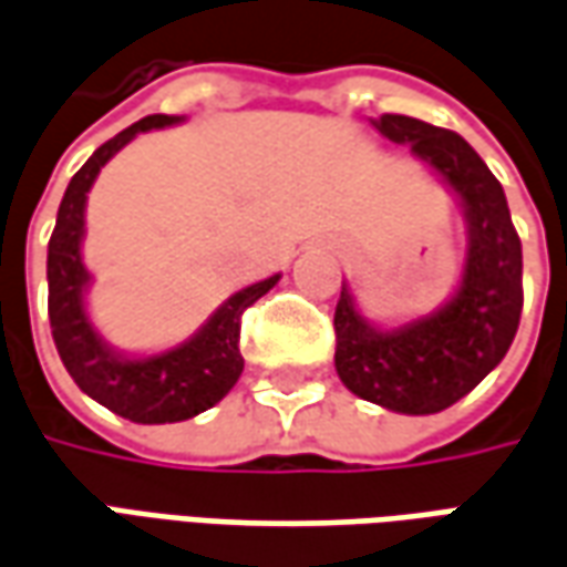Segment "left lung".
<instances>
[{
    "instance_id": "1",
    "label": "left lung",
    "mask_w": 567,
    "mask_h": 567,
    "mask_svg": "<svg viewBox=\"0 0 567 567\" xmlns=\"http://www.w3.org/2000/svg\"><path fill=\"white\" fill-rule=\"evenodd\" d=\"M373 126L389 142L410 144L454 187L470 246L454 299L395 330L364 321L342 287L333 315L336 373L364 401L423 416L470 395L513 346L525 302L522 240L503 187L466 138L401 113H382Z\"/></svg>"
}]
</instances>
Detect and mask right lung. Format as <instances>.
Masks as SVG:
<instances>
[{"instance_id": "1", "label": "right lung", "mask_w": 567, "mask_h": 567, "mask_svg": "<svg viewBox=\"0 0 567 567\" xmlns=\"http://www.w3.org/2000/svg\"><path fill=\"white\" fill-rule=\"evenodd\" d=\"M172 123H182V116L154 113L101 144L70 178L49 240V321L54 349L85 395L95 398L97 404L113 410L116 416L144 425L190 420L231 392L234 382L244 373L240 318L280 280V275L265 277L259 284L234 292L187 342L151 358H126L113 351L92 327L82 302L89 287V271L80 252L85 231V194L95 185L101 166L138 132Z\"/></svg>"}]
</instances>
